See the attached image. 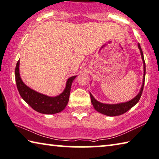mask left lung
Returning <instances> with one entry per match:
<instances>
[{
  "label": "left lung",
  "mask_w": 159,
  "mask_h": 159,
  "mask_svg": "<svg viewBox=\"0 0 159 159\" xmlns=\"http://www.w3.org/2000/svg\"><path fill=\"white\" fill-rule=\"evenodd\" d=\"M138 48L140 51V53H141L143 64H144V76H143V82H142L141 89H140V92H139L138 94H137L134 98H132V99L127 101V102L120 103H116V104H108V103H101L97 100H96L95 98L93 97L92 93H90L91 101H92V103L93 106V108H94L96 111L99 112L100 113H102L103 115H106L108 116H120L125 113H126L127 111H129V109L132 108L134 105H136V104L138 103L139 100L140 99V97H141L142 96L143 89H144L145 74H146V66H145L144 55H143V52L139 43H138Z\"/></svg>",
  "instance_id": "8db88e82"
}]
</instances>
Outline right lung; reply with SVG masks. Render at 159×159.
<instances>
[{"instance_id":"right-lung-1","label":"right lung","mask_w":159,"mask_h":159,"mask_svg":"<svg viewBox=\"0 0 159 159\" xmlns=\"http://www.w3.org/2000/svg\"><path fill=\"white\" fill-rule=\"evenodd\" d=\"M20 60L15 67V81L21 97L34 110L43 114H55L63 111L69 101L72 83L77 76H72L67 79L66 88L61 94L56 97H48L39 93L27 87L22 82L20 75Z\"/></svg>"}]
</instances>
